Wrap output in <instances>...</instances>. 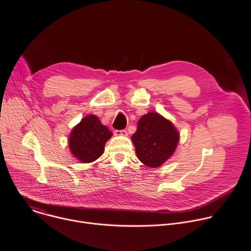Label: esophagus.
<instances>
[{
    "label": "esophagus",
    "mask_w": 251,
    "mask_h": 251,
    "mask_svg": "<svg viewBox=\"0 0 251 251\" xmlns=\"http://www.w3.org/2000/svg\"><path fill=\"white\" fill-rule=\"evenodd\" d=\"M115 135L116 136H127L128 135V132L127 130H116L115 131Z\"/></svg>",
    "instance_id": "1"
}]
</instances>
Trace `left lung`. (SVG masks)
Returning a JSON list of instances; mask_svg holds the SVG:
<instances>
[{"mask_svg": "<svg viewBox=\"0 0 251 251\" xmlns=\"http://www.w3.org/2000/svg\"><path fill=\"white\" fill-rule=\"evenodd\" d=\"M131 139L138 159L148 167L157 168L174 154L178 133L169 120L158 113L149 112L140 118Z\"/></svg>", "mask_w": 251, "mask_h": 251, "instance_id": "left-lung-1", "label": "left lung"}]
</instances>
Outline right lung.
Wrapping results in <instances>:
<instances>
[{
	"instance_id": "right-lung-1",
	"label": "right lung",
	"mask_w": 251,
	"mask_h": 251,
	"mask_svg": "<svg viewBox=\"0 0 251 251\" xmlns=\"http://www.w3.org/2000/svg\"><path fill=\"white\" fill-rule=\"evenodd\" d=\"M111 136L112 132L97 116L88 115L71 132L69 148L79 161L91 163L103 154L105 143Z\"/></svg>"
}]
</instances>
